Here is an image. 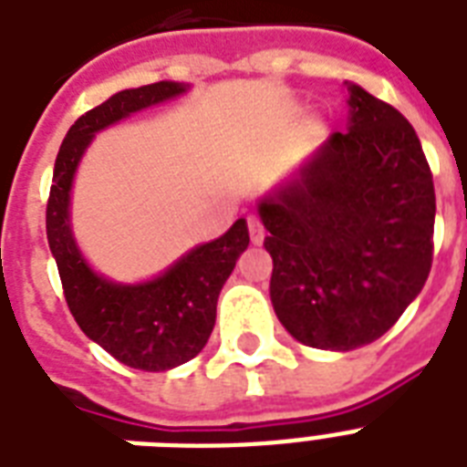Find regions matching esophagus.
Listing matches in <instances>:
<instances>
[{
	"label": "esophagus",
	"mask_w": 467,
	"mask_h": 467,
	"mask_svg": "<svg viewBox=\"0 0 467 467\" xmlns=\"http://www.w3.org/2000/svg\"><path fill=\"white\" fill-rule=\"evenodd\" d=\"M247 227H249V237H252V242H254V244H262L264 234H266V230H264V225H262V220L256 218V215H249Z\"/></svg>",
	"instance_id": "obj_1"
}]
</instances>
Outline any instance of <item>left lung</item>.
I'll list each match as a JSON object with an SVG mask.
<instances>
[{
  "instance_id": "obj_1",
  "label": "left lung",
  "mask_w": 467,
  "mask_h": 467,
  "mask_svg": "<svg viewBox=\"0 0 467 467\" xmlns=\"http://www.w3.org/2000/svg\"><path fill=\"white\" fill-rule=\"evenodd\" d=\"M348 91L351 128L259 203L274 310L296 339L332 351L383 337L434 262V179L412 123L361 87Z\"/></svg>"
}]
</instances>
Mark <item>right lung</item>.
I'll return each instance as SVG.
<instances>
[{"mask_svg": "<svg viewBox=\"0 0 467 467\" xmlns=\"http://www.w3.org/2000/svg\"><path fill=\"white\" fill-rule=\"evenodd\" d=\"M186 89L155 82L113 94L75 120L55 160L47 196V244L60 271L62 293L77 325L116 361L140 370H169L191 361L205 347L215 325L218 296L234 264L247 249V223L237 220L223 237L201 244L167 274L140 285H116L84 264L69 233V186L77 161L94 133L130 113L160 104Z\"/></svg>", "mask_w": 467, "mask_h": 467, "instance_id": "right-lung-1", "label": "right lung"}]
</instances>
